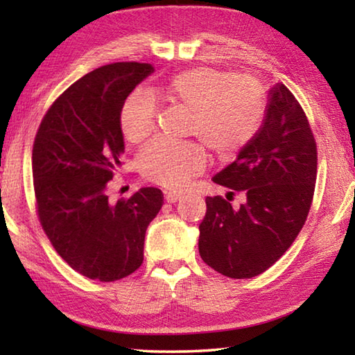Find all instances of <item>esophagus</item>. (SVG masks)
I'll return each instance as SVG.
<instances>
[{
  "instance_id": "obj_1",
  "label": "esophagus",
  "mask_w": 355,
  "mask_h": 355,
  "mask_svg": "<svg viewBox=\"0 0 355 355\" xmlns=\"http://www.w3.org/2000/svg\"><path fill=\"white\" fill-rule=\"evenodd\" d=\"M164 199L167 203H175L177 200L182 199V194H180V192H173V191H166Z\"/></svg>"
}]
</instances>
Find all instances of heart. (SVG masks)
Segmentation results:
<instances>
[{
	"mask_svg": "<svg viewBox=\"0 0 355 355\" xmlns=\"http://www.w3.org/2000/svg\"><path fill=\"white\" fill-rule=\"evenodd\" d=\"M153 98L189 112L188 135L228 161L254 141L266 116L268 98L263 84L250 75H230L214 67L178 71ZM156 125L155 103L142 94H131L120 110V130L133 146L146 142ZM208 155L200 144L156 141L141 152L137 167L142 177L164 188L178 189L203 172Z\"/></svg>",
	"mask_w": 355,
	"mask_h": 355,
	"instance_id": "b5f03b06",
	"label": "heart"
}]
</instances>
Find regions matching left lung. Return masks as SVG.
Here are the masks:
<instances>
[{
    "label": "left lung",
    "instance_id": "left-lung-1",
    "mask_svg": "<svg viewBox=\"0 0 355 355\" xmlns=\"http://www.w3.org/2000/svg\"><path fill=\"white\" fill-rule=\"evenodd\" d=\"M316 172L318 150L309 119L290 89L277 84L254 141L213 177L232 191L227 199H205L207 213L199 225L202 260L230 279L268 271L307 220ZM236 191L245 202L232 207Z\"/></svg>",
    "mask_w": 355,
    "mask_h": 355
}]
</instances>
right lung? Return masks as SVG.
Segmentation results:
<instances>
[{
	"instance_id": "1",
	"label": "right lung",
	"mask_w": 355,
	"mask_h": 355,
	"mask_svg": "<svg viewBox=\"0 0 355 355\" xmlns=\"http://www.w3.org/2000/svg\"><path fill=\"white\" fill-rule=\"evenodd\" d=\"M153 71L114 62L84 75L48 107L33 146L35 209L53 248L81 275L116 282L144 261V239L164 196L142 188L110 200L107 186L125 150L120 110Z\"/></svg>"
}]
</instances>
